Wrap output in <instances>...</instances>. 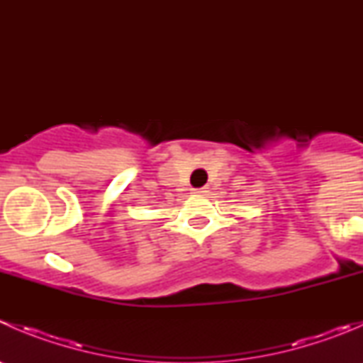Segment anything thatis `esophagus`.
Instances as JSON below:
<instances>
[{
    "instance_id": "esophagus-1",
    "label": "esophagus",
    "mask_w": 363,
    "mask_h": 363,
    "mask_svg": "<svg viewBox=\"0 0 363 363\" xmlns=\"http://www.w3.org/2000/svg\"><path fill=\"white\" fill-rule=\"evenodd\" d=\"M208 189L207 188H199V189H195V193H199V195H205V193H207Z\"/></svg>"
}]
</instances>
